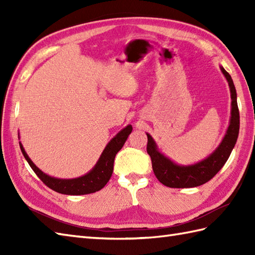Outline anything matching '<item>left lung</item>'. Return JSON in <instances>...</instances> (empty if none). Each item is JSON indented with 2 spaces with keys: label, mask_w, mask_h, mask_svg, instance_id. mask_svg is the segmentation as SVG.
<instances>
[{
  "label": "left lung",
  "mask_w": 255,
  "mask_h": 255,
  "mask_svg": "<svg viewBox=\"0 0 255 255\" xmlns=\"http://www.w3.org/2000/svg\"><path fill=\"white\" fill-rule=\"evenodd\" d=\"M221 72L224 73L228 81L230 94H231V118L230 125L227 132L220 142L219 147L205 160L192 165H178L172 162L169 158L162 154L158 150L153 138L147 133L148 144L147 152L152 162V169L156 178L163 185L172 188H188L196 187L207 183L211 180L230 156L232 149L237 142L239 136L240 128V115L237 103V92L230 74L220 67Z\"/></svg>",
  "instance_id": "left-lung-1"
}]
</instances>
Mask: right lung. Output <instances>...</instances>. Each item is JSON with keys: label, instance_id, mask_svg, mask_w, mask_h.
Segmentation results:
<instances>
[{"label": "right lung", "instance_id": "1", "mask_svg": "<svg viewBox=\"0 0 255 255\" xmlns=\"http://www.w3.org/2000/svg\"><path fill=\"white\" fill-rule=\"evenodd\" d=\"M131 125H128L126 128H124L123 130L119 131L116 136L108 142L93 169L89 173H86L85 175L77 178H71V180H62V178H56L47 175L46 173L40 171L34 163H32V161L29 159V156L27 155L26 151L20 142L19 147L31 169L34 170L37 176L39 177L48 187L60 194L85 195L100 191V189L104 187L107 182L110 181V178L113 174L114 160H115V156L118 151L123 148V145L126 142V140L129 134L131 133Z\"/></svg>", "mask_w": 255, "mask_h": 255}]
</instances>
